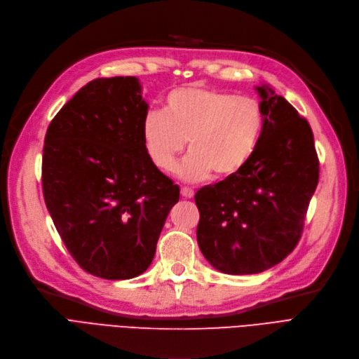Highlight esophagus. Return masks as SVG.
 Returning a JSON list of instances; mask_svg holds the SVG:
<instances>
[{
	"label": "esophagus",
	"instance_id": "esophagus-1",
	"mask_svg": "<svg viewBox=\"0 0 359 359\" xmlns=\"http://www.w3.org/2000/svg\"><path fill=\"white\" fill-rule=\"evenodd\" d=\"M181 196L185 197V198H191V197H194V190L189 189V187H182V189H181Z\"/></svg>",
	"mask_w": 359,
	"mask_h": 359
}]
</instances>
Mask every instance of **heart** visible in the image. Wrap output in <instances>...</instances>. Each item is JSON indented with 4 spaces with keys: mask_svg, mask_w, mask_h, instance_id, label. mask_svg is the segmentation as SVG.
Here are the masks:
<instances>
[{
    "mask_svg": "<svg viewBox=\"0 0 359 359\" xmlns=\"http://www.w3.org/2000/svg\"><path fill=\"white\" fill-rule=\"evenodd\" d=\"M266 116L259 100L203 86L170 92L165 111H149L143 119V143L149 158L163 172H172L189 142L191 151L180 168L187 181L215 175L235 177L257 150Z\"/></svg>",
    "mask_w": 359,
    "mask_h": 359,
    "instance_id": "obj_1",
    "label": "heart"
}]
</instances>
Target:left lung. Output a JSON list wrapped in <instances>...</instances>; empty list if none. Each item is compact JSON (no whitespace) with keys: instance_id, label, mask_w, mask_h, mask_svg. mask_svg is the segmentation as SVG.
Masks as SVG:
<instances>
[{"instance_id":"obj_1","label":"left lung","mask_w":359,"mask_h":359,"mask_svg":"<svg viewBox=\"0 0 359 359\" xmlns=\"http://www.w3.org/2000/svg\"><path fill=\"white\" fill-rule=\"evenodd\" d=\"M257 92L266 124L252 159L238 175L194 196L198 247L228 275L264 271L294 251L318 184L309 121L266 84Z\"/></svg>"}]
</instances>
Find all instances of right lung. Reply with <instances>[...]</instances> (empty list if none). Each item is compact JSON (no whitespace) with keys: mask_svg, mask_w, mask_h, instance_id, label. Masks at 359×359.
Wrapping results in <instances>:
<instances>
[{"mask_svg":"<svg viewBox=\"0 0 359 359\" xmlns=\"http://www.w3.org/2000/svg\"><path fill=\"white\" fill-rule=\"evenodd\" d=\"M149 105L137 77L96 79L50 121L43 144L48 212L77 264L124 280L155 257L180 187L151 162L143 143Z\"/></svg>","mask_w":359,"mask_h":359,"instance_id":"right-lung-1","label":"right lung"}]
</instances>
